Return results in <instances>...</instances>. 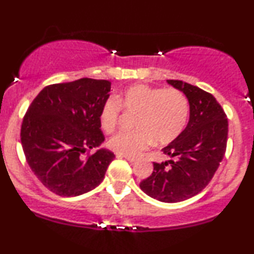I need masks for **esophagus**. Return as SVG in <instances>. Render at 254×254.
I'll return each instance as SVG.
<instances>
[{"label":"esophagus","mask_w":254,"mask_h":254,"mask_svg":"<svg viewBox=\"0 0 254 254\" xmlns=\"http://www.w3.org/2000/svg\"><path fill=\"white\" fill-rule=\"evenodd\" d=\"M117 157H121V158H126L128 162L130 163V164H135V163H136V161H135L134 158H131V157H128V156H125V155H120V154H118L117 155Z\"/></svg>","instance_id":"obj_1"}]
</instances>
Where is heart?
<instances>
[{
	"label": "heart",
	"mask_w": 254,
	"mask_h": 254,
	"mask_svg": "<svg viewBox=\"0 0 254 254\" xmlns=\"http://www.w3.org/2000/svg\"><path fill=\"white\" fill-rule=\"evenodd\" d=\"M121 106L128 112L138 113L135 123L136 131L121 133L110 138L111 150L128 157H137L150 147L168 144L184 130L190 114V103L185 93L176 89L154 88L135 84L127 88L116 98L103 104L99 114L100 126L112 133L118 126Z\"/></svg>",
	"instance_id": "b5f03b06"
}]
</instances>
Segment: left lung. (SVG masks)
Here are the masks:
<instances>
[{
  "mask_svg": "<svg viewBox=\"0 0 254 254\" xmlns=\"http://www.w3.org/2000/svg\"><path fill=\"white\" fill-rule=\"evenodd\" d=\"M166 82L185 93L190 120L179 136L162 149L171 159L154 163L151 176L140 187L152 199L175 203L196 195L214 177L227 148L228 119L213 95L178 79Z\"/></svg>",
  "mask_w": 254,
  "mask_h": 254,
  "instance_id": "obj_1",
  "label": "left lung"
}]
</instances>
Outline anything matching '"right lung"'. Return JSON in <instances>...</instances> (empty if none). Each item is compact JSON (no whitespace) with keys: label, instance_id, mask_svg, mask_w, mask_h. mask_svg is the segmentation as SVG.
I'll return each instance as SVG.
<instances>
[{"label":"right lung","instance_id":"right-lung-1","mask_svg":"<svg viewBox=\"0 0 254 254\" xmlns=\"http://www.w3.org/2000/svg\"><path fill=\"white\" fill-rule=\"evenodd\" d=\"M111 82L79 78L48 85L31 103L20 141L30 165L45 187L61 196H77L103 182L114 154L98 148L105 137L99 114Z\"/></svg>","mask_w":254,"mask_h":254}]
</instances>
